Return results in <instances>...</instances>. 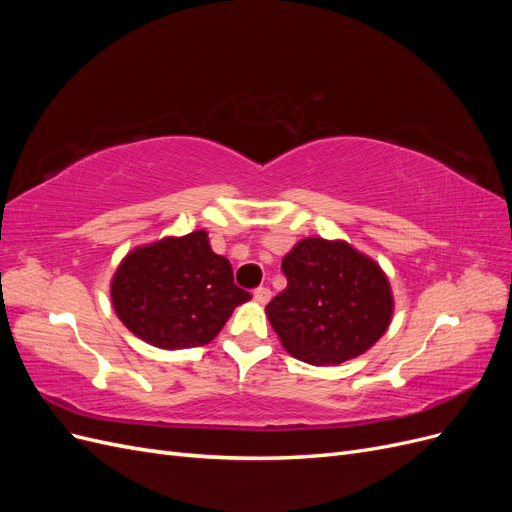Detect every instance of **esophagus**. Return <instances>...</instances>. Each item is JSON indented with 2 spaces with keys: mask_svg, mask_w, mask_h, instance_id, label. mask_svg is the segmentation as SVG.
Here are the masks:
<instances>
[{
  "mask_svg": "<svg viewBox=\"0 0 512 512\" xmlns=\"http://www.w3.org/2000/svg\"><path fill=\"white\" fill-rule=\"evenodd\" d=\"M254 299H256L260 305L269 303V301H271V290H269V288H265V286L256 288V290H254Z\"/></svg>",
  "mask_w": 512,
  "mask_h": 512,
  "instance_id": "34e87169",
  "label": "esophagus"
}]
</instances>
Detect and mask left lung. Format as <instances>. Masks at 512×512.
<instances>
[{"instance_id":"8db88e82","label":"left lung","mask_w":512,"mask_h":512,"mask_svg":"<svg viewBox=\"0 0 512 512\" xmlns=\"http://www.w3.org/2000/svg\"><path fill=\"white\" fill-rule=\"evenodd\" d=\"M286 290L267 305L282 346L309 365H339L374 346L393 318L389 277L346 241L301 239L282 260Z\"/></svg>"}]
</instances>
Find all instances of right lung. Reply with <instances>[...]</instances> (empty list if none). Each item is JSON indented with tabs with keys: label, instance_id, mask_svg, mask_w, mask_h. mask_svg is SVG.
Here are the masks:
<instances>
[{
	"label": "right lung",
	"instance_id": "add662e5",
	"mask_svg": "<svg viewBox=\"0 0 512 512\" xmlns=\"http://www.w3.org/2000/svg\"><path fill=\"white\" fill-rule=\"evenodd\" d=\"M250 299L235 286L228 258L211 250L207 230L134 247L111 282L117 318L162 350L209 344Z\"/></svg>",
	"mask_w": 512,
	"mask_h": 512
}]
</instances>
